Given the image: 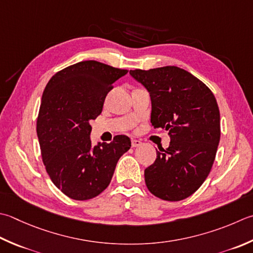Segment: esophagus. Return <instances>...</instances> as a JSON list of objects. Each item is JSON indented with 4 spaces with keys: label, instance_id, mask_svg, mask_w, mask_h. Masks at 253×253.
Returning <instances> with one entry per match:
<instances>
[{
    "label": "esophagus",
    "instance_id": "1",
    "mask_svg": "<svg viewBox=\"0 0 253 253\" xmlns=\"http://www.w3.org/2000/svg\"><path fill=\"white\" fill-rule=\"evenodd\" d=\"M141 141L140 140H138V139H132L131 140V146L133 147V148H136V147H139L140 145H141Z\"/></svg>",
    "mask_w": 253,
    "mask_h": 253
}]
</instances>
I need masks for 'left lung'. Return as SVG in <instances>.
I'll list each match as a JSON object with an SVG mask.
<instances>
[{
    "mask_svg": "<svg viewBox=\"0 0 253 253\" xmlns=\"http://www.w3.org/2000/svg\"><path fill=\"white\" fill-rule=\"evenodd\" d=\"M130 76L151 97V125L166 128L169 148L157 151L145 170L146 185L161 200L191 196L209 176L220 139V115L214 94L184 69H135Z\"/></svg>",
    "mask_w": 253,
    "mask_h": 253,
    "instance_id": "1",
    "label": "left lung"
}]
</instances>
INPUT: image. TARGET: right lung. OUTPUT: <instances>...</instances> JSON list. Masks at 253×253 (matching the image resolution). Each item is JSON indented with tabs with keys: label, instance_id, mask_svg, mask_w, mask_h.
Returning <instances> with one entry per match:
<instances>
[{
	"label": "right lung",
	"instance_id": "right-lung-1",
	"mask_svg": "<svg viewBox=\"0 0 253 253\" xmlns=\"http://www.w3.org/2000/svg\"><path fill=\"white\" fill-rule=\"evenodd\" d=\"M127 72L98 61H81L57 72L44 87L37 118L42 162L53 184L72 200L101 194L117 161L131 147L124 135L94 148L90 140V121L102 113L113 83Z\"/></svg>",
	"mask_w": 253,
	"mask_h": 253
}]
</instances>
